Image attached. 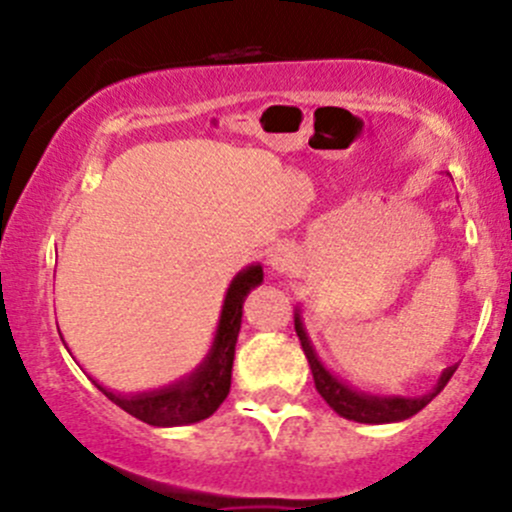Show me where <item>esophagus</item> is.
I'll return each instance as SVG.
<instances>
[{
    "mask_svg": "<svg viewBox=\"0 0 512 512\" xmlns=\"http://www.w3.org/2000/svg\"><path fill=\"white\" fill-rule=\"evenodd\" d=\"M294 262H297V247L289 245V242H280V245H275L267 252V267L272 272L292 270Z\"/></svg>",
    "mask_w": 512,
    "mask_h": 512,
    "instance_id": "34e87169",
    "label": "esophagus"
}]
</instances>
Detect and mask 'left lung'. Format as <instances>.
I'll return each mask as SVG.
<instances>
[{"instance_id": "8db88e82", "label": "left lung", "mask_w": 512, "mask_h": 512, "mask_svg": "<svg viewBox=\"0 0 512 512\" xmlns=\"http://www.w3.org/2000/svg\"><path fill=\"white\" fill-rule=\"evenodd\" d=\"M294 332H297L299 342H302L304 354H307L309 369H312L314 376V386H317L319 396L337 411L339 416L349 418V421L356 423H396V421H406L418 411L423 409L426 404H431L438 394L443 391V386L451 381L453 371L458 366H448L443 369V374L438 376L436 386H433L428 394L423 396H376V394H364V391H356L354 386L344 384L339 376H334L332 371L324 366V361L319 359L317 349H314L312 339H309L307 329H304L302 322V312H294Z\"/></svg>"}]
</instances>
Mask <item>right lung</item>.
<instances>
[{
  "label": "right lung",
  "mask_w": 512,
  "mask_h": 512,
  "mask_svg": "<svg viewBox=\"0 0 512 512\" xmlns=\"http://www.w3.org/2000/svg\"><path fill=\"white\" fill-rule=\"evenodd\" d=\"M257 285H262L260 265H250L237 272L235 280L227 287L213 347L203 364L185 379L156 391H141V394H116L98 381H91L126 414L151 426H188V423L213 416L230 394L232 359H235V344L242 324V302Z\"/></svg>",
  "instance_id": "add662e5"
}]
</instances>
